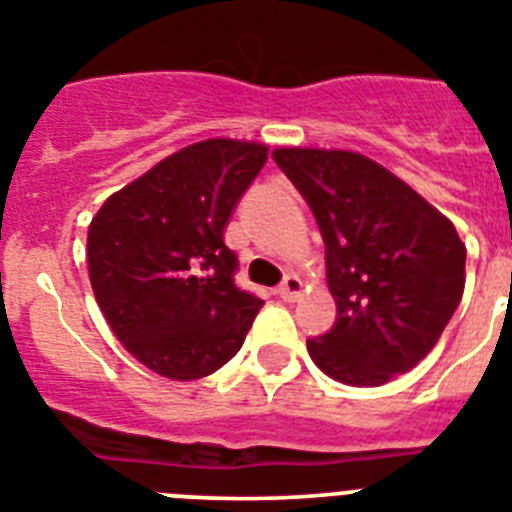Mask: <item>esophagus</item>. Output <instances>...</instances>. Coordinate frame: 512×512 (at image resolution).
<instances>
[{
    "label": "esophagus",
    "mask_w": 512,
    "mask_h": 512,
    "mask_svg": "<svg viewBox=\"0 0 512 512\" xmlns=\"http://www.w3.org/2000/svg\"><path fill=\"white\" fill-rule=\"evenodd\" d=\"M277 295L282 300H287V303H292V300H298L300 295H303V279L300 277H287L282 285H279Z\"/></svg>",
    "instance_id": "obj_1"
}]
</instances>
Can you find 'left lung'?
<instances>
[{
	"label": "left lung",
	"mask_w": 512,
	"mask_h": 512,
	"mask_svg": "<svg viewBox=\"0 0 512 512\" xmlns=\"http://www.w3.org/2000/svg\"><path fill=\"white\" fill-rule=\"evenodd\" d=\"M274 160L326 243L336 323L308 339L310 360L347 386H383L412 370L464 295L466 246L453 222L360 152L279 147Z\"/></svg>",
	"instance_id": "1"
}]
</instances>
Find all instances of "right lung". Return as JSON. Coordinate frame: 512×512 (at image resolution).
I'll return each mask as SVG.
<instances>
[{"label": "right lung", "mask_w": 512, "mask_h": 512, "mask_svg": "<svg viewBox=\"0 0 512 512\" xmlns=\"http://www.w3.org/2000/svg\"><path fill=\"white\" fill-rule=\"evenodd\" d=\"M266 157L261 142H194L108 196L87 227L95 300L152 373L199 381L246 342L264 300L235 287L225 227Z\"/></svg>", "instance_id": "1"}]
</instances>
